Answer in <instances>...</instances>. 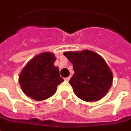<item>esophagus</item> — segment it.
Masks as SVG:
<instances>
[{"label": "esophagus", "mask_w": 131, "mask_h": 131, "mask_svg": "<svg viewBox=\"0 0 131 131\" xmlns=\"http://www.w3.org/2000/svg\"><path fill=\"white\" fill-rule=\"evenodd\" d=\"M70 77H68V78H64V80H65V81H67V82H68V81L70 80Z\"/></svg>", "instance_id": "obj_1"}]
</instances>
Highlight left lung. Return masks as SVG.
I'll return each mask as SVG.
<instances>
[{
	"mask_svg": "<svg viewBox=\"0 0 131 131\" xmlns=\"http://www.w3.org/2000/svg\"><path fill=\"white\" fill-rule=\"evenodd\" d=\"M63 54L73 63L75 73L69 83L76 96L85 102L104 97L112 86L113 75L102 57L90 50Z\"/></svg>",
	"mask_w": 131,
	"mask_h": 131,
	"instance_id": "1",
	"label": "left lung"
}]
</instances>
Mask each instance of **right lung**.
I'll return each instance as SVG.
<instances>
[{
	"label": "right lung",
	"mask_w": 131,
	"mask_h": 131,
	"mask_svg": "<svg viewBox=\"0 0 131 131\" xmlns=\"http://www.w3.org/2000/svg\"><path fill=\"white\" fill-rule=\"evenodd\" d=\"M54 54L44 52L31 59L19 77V85L27 96L36 101L48 99L55 94L57 86L63 82L54 66Z\"/></svg>",
	"instance_id": "add662e5"
}]
</instances>
